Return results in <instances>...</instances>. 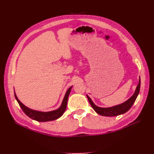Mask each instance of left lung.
Masks as SVG:
<instances>
[{"instance_id":"1","label":"left lung","mask_w":154,"mask_h":154,"mask_svg":"<svg viewBox=\"0 0 154 154\" xmlns=\"http://www.w3.org/2000/svg\"><path fill=\"white\" fill-rule=\"evenodd\" d=\"M140 77L139 78V83L138 86L136 87V90L134 93L133 94V95L130 98V99L126 100L125 102H124L121 104H117V105L111 106V107H100L97 106L96 104L93 102V100H91V98L87 95V99L89 101V103L91 104V106H92L93 109L95 112L100 114L101 116H119L120 114H123L126 113L127 111H128L130 108L132 107L133 104L134 103L135 100L136 99L137 97H138L139 92H140Z\"/></svg>"}]
</instances>
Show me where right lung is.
Returning a JSON list of instances; mask_svg holds the SVG:
<instances>
[{
    "label": "right lung",
    "mask_w": 154,
    "mask_h": 154,
    "mask_svg": "<svg viewBox=\"0 0 154 154\" xmlns=\"http://www.w3.org/2000/svg\"><path fill=\"white\" fill-rule=\"evenodd\" d=\"M72 87L73 86L69 88L68 90L66 91V93H65L61 106L59 107L57 109L52 111H49V112H42V111H38L31 109L30 108L25 106L24 104H22L20 101L18 100V97L15 93V91L14 96L16 100H17V102L19 104L20 106L21 107L22 110L24 111V112L28 116L30 117L32 119L38 121V122H48V121H52L56 120L63 115L65 109H66L68 97L69 95Z\"/></svg>",
    "instance_id": "right-lung-1"
}]
</instances>
